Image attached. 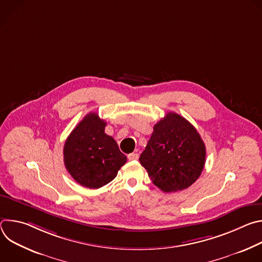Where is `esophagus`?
I'll list each match as a JSON object with an SVG mask.
<instances>
[{
  "mask_svg": "<svg viewBox=\"0 0 262 262\" xmlns=\"http://www.w3.org/2000/svg\"><path fill=\"white\" fill-rule=\"evenodd\" d=\"M127 158L129 161H137L139 159V155L138 154H129L127 156Z\"/></svg>",
  "mask_w": 262,
  "mask_h": 262,
  "instance_id": "34e87169",
  "label": "esophagus"
}]
</instances>
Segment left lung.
<instances>
[{"label":"left lung","mask_w":262,"mask_h":262,"mask_svg":"<svg viewBox=\"0 0 262 262\" xmlns=\"http://www.w3.org/2000/svg\"><path fill=\"white\" fill-rule=\"evenodd\" d=\"M205 157V145L197 129L169 112L155 125L139 161L154 184L171 193L189 188L199 178Z\"/></svg>","instance_id":"obj_1"}]
</instances>
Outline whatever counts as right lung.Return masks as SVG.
I'll use <instances>...</instances> for the list:
<instances>
[{
  "label": "right lung",
  "instance_id": "1",
  "mask_svg": "<svg viewBox=\"0 0 262 262\" xmlns=\"http://www.w3.org/2000/svg\"><path fill=\"white\" fill-rule=\"evenodd\" d=\"M105 125L97 113H89L64 144L65 168L74 180L89 189L111 182L127 160L116 141L104 133Z\"/></svg>",
  "mask_w": 262,
  "mask_h": 262
}]
</instances>
